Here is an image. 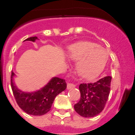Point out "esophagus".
Returning a JSON list of instances; mask_svg holds the SVG:
<instances>
[{
	"label": "esophagus",
	"instance_id": "obj_1",
	"mask_svg": "<svg viewBox=\"0 0 135 135\" xmlns=\"http://www.w3.org/2000/svg\"><path fill=\"white\" fill-rule=\"evenodd\" d=\"M75 86H76V84H73V83H68V84H67V89H73Z\"/></svg>",
	"mask_w": 135,
	"mask_h": 135
}]
</instances>
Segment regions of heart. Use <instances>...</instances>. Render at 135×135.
Returning a JSON list of instances; mask_svg holds the SVG:
<instances>
[{"label":"heart","instance_id":"b5f03b06","mask_svg":"<svg viewBox=\"0 0 135 135\" xmlns=\"http://www.w3.org/2000/svg\"><path fill=\"white\" fill-rule=\"evenodd\" d=\"M68 56L78 63V74L87 80L97 77L104 70L108 60L106 50L90 42H80L70 46Z\"/></svg>","mask_w":135,"mask_h":135}]
</instances>
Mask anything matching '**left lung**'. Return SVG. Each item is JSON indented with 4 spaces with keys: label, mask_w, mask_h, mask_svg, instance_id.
Segmentation results:
<instances>
[{
    "label": "left lung",
    "mask_w": 135,
    "mask_h": 135,
    "mask_svg": "<svg viewBox=\"0 0 135 135\" xmlns=\"http://www.w3.org/2000/svg\"><path fill=\"white\" fill-rule=\"evenodd\" d=\"M111 80V76H105L95 82L80 84V99L74 105L75 111L85 118H92L100 114L109 97Z\"/></svg>",
    "instance_id": "1"
}]
</instances>
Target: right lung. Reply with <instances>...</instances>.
I'll return each instance as SVG.
<instances>
[{
  "instance_id": "obj_1",
  "label": "right lung",
  "mask_w": 135,
  "mask_h": 135,
  "mask_svg": "<svg viewBox=\"0 0 135 135\" xmlns=\"http://www.w3.org/2000/svg\"><path fill=\"white\" fill-rule=\"evenodd\" d=\"M36 36L30 37L25 40L34 42ZM15 74L11 71V85L14 97L20 108L27 114L42 115L51 110V106L57 95L65 90V80L55 77L40 90L32 93H25L19 90L13 82Z\"/></svg>"
}]
</instances>
